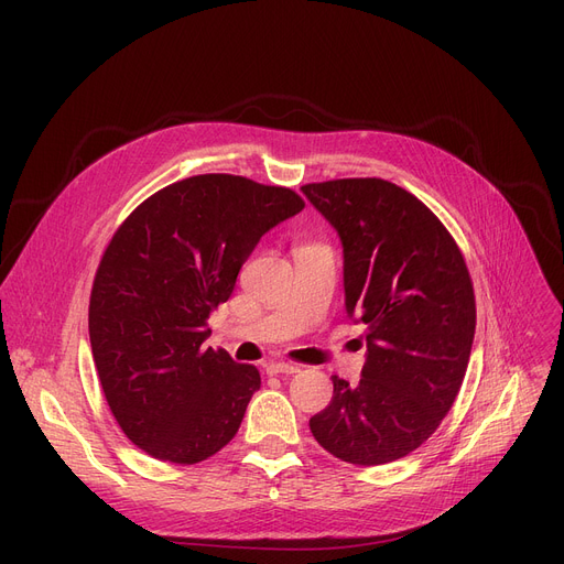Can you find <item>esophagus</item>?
Here are the masks:
<instances>
[{
    "label": "esophagus",
    "mask_w": 564,
    "mask_h": 564,
    "mask_svg": "<svg viewBox=\"0 0 564 564\" xmlns=\"http://www.w3.org/2000/svg\"><path fill=\"white\" fill-rule=\"evenodd\" d=\"M264 368H267V375H294V372H300V366L285 364V361H272V364H267Z\"/></svg>",
    "instance_id": "obj_1"
}]
</instances>
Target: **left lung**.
<instances>
[{"label":"left lung","instance_id":"1","mask_svg":"<svg viewBox=\"0 0 564 564\" xmlns=\"http://www.w3.org/2000/svg\"><path fill=\"white\" fill-rule=\"evenodd\" d=\"M302 192L340 237L345 311L366 338L359 383L334 375L311 432L343 462L389 464L425 443L459 393L476 334L466 262L443 224L393 183L345 177Z\"/></svg>","mask_w":564,"mask_h":564}]
</instances>
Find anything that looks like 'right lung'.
<instances>
[{"label":"right lung","instance_id":"add662e5","mask_svg":"<svg viewBox=\"0 0 564 564\" xmlns=\"http://www.w3.org/2000/svg\"><path fill=\"white\" fill-rule=\"evenodd\" d=\"M302 210L292 189L207 173L153 194L116 230L88 336L107 404L137 448L196 464L240 430L260 375L205 349V319L230 297L260 237Z\"/></svg>","mask_w":564,"mask_h":564}]
</instances>
